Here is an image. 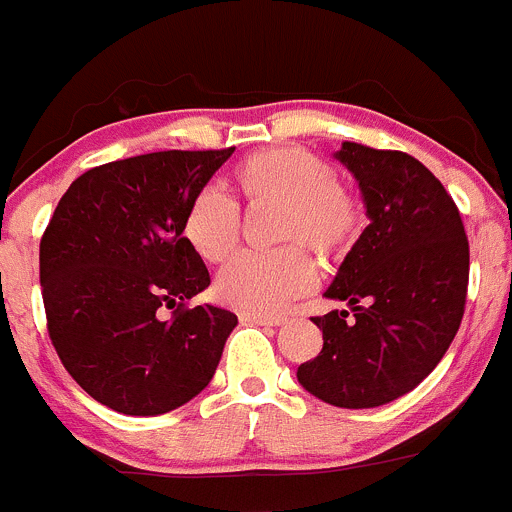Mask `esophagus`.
Wrapping results in <instances>:
<instances>
[{
  "label": "esophagus",
  "mask_w": 512,
  "mask_h": 512,
  "mask_svg": "<svg viewBox=\"0 0 512 512\" xmlns=\"http://www.w3.org/2000/svg\"><path fill=\"white\" fill-rule=\"evenodd\" d=\"M241 323L251 325H268V328H276L283 323L281 315H254V313H241Z\"/></svg>",
  "instance_id": "obj_1"
}]
</instances>
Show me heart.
<instances>
[{
    "mask_svg": "<svg viewBox=\"0 0 512 512\" xmlns=\"http://www.w3.org/2000/svg\"><path fill=\"white\" fill-rule=\"evenodd\" d=\"M251 207L278 204L273 241H288L261 254L236 256L217 278L221 303L241 313H278L315 283L308 249L337 258L362 231V207L333 167L305 147H271L246 157L234 172ZM184 236L207 261H226L241 241V207L217 184L199 189L184 214Z\"/></svg>",
    "mask_w": 512,
    "mask_h": 512,
    "instance_id": "heart-1",
    "label": "heart"
}]
</instances>
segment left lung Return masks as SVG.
Returning a JSON list of instances; mask_svg holds the SVG:
<instances>
[{
	"label": "left lung",
	"mask_w": 512,
	"mask_h": 512,
	"mask_svg": "<svg viewBox=\"0 0 512 512\" xmlns=\"http://www.w3.org/2000/svg\"><path fill=\"white\" fill-rule=\"evenodd\" d=\"M360 184L370 224L342 261L313 323L323 350L298 367L313 397L370 409L412 392L461 325L468 291V239L456 202L419 160L399 150L342 142L335 152Z\"/></svg>",
	"instance_id": "obj_1"
}]
</instances>
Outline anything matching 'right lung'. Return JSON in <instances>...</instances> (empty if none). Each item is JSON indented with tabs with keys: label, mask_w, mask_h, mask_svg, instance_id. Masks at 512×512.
Segmentation results:
<instances>
[{
	"label": "right lung",
	"mask_w": 512,
	"mask_h": 512,
	"mask_svg": "<svg viewBox=\"0 0 512 512\" xmlns=\"http://www.w3.org/2000/svg\"><path fill=\"white\" fill-rule=\"evenodd\" d=\"M231 152L165 150L93 167L66 189L41 236L51 345L115 412H172L217 372L236 315L187 305L212 278L184 236V214Z\"/></svg>",
	"instance_id": "right-lung-1"
}]
</instances>
